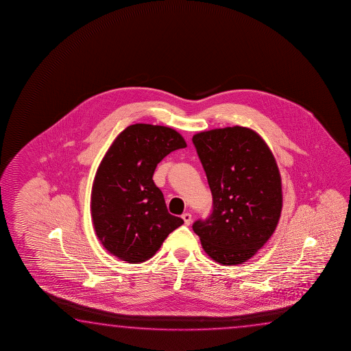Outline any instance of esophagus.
I'll return each instance as SVG.
<instances>
[{"instance_id": "esophagus-1", "label": "esophagus", "mask_w": 351, "mask_h": 351, "mask_svg": "<svg viewBox=\"0 0 351 351\" xmlns=\"http://www.w3.org/2000/svg\"><path fill=\"white\" fill-rule=\"evenodd\" d=\"M182 219H183V220H184L185 225H191V214H188V213H186V214L182 215Z\"/></svg>"}]
</instances>
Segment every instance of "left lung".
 I'll return each instance as SVG.
<instances>
[{
  "instance_id": "obj_1",
  "label": "left lung",
  "mask_w": 351,
  "mask_h": 351,
  "mask_svg": "<svg viewBox=\"0 0 351 351\" xmlns=\"http://www.w3.org/2000/svg\"><path fill=\"white\" fill-rule=\"evenodd\" d=\"M213 193L214 211L193 230L202 250L222 265L256 256L278 226L282 208L279 167L263 137L227 126L193 136Z\"/></svg>"
}]
</instances>
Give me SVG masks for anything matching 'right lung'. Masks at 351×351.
Listing matches in <instances>:
<instances>
[{
  "mask_svg": "<svg viewBox=\"0 0 351 351\" xmlns=\"http://www.w3.org/2000/svg\"><path fill=\"white\" fill-rule=\"evenodd\" d=\"M184 147V137L162 125H130L114 138L90 193L95 234L112 256L130 264L146 262L184 223L168 213L152 179L160 160Z\"/></svg>",
  "mask_w": 351,
  "mask_h": 351,
  "instance_id": "obj_1",
  "label": "right lung"
}]
</instances>
